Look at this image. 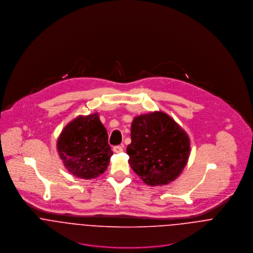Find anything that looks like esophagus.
Instances as JSON below:
<instances>
[{
	"label": "esophagus",
	"mask_w": 253,
	"mask_h": 253,
	"mask_svg": "<svg viewBox=\"0 0 253 253\" xmlns=\"http://www.w3.org/2000/svg\"><path fill=\"white\" fill-rule=\"evenodd\" d=\"M113 151H114L115 153H121V152H123V146H120V145L114 146V147H113Z\"/></svg>",
	"instance_id": "obj_1"
}]
</instances>
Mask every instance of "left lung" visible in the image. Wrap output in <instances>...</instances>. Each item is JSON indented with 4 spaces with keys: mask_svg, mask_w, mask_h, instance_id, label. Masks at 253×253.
I'll return each mask as SVG.
<instances>
[{
    "mask_svg": "<svg viewBox=\"0 0 253 253\" xmlns=\"http://www.w3.org/2000/svg\"><path fill=\"white\" fill-rule=\"evenodd\" d=\"M128 164L146 184L165 185L185 168L190 140L186 132L163 112L140 115L131 124Z\"/></svg>",
    "mask_w": 253,
    "mask_h": 253,
    "instance_id": "1",
    "label": "left lung"
}]
</instances>
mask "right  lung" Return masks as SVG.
Segmentation results:
<instances>
[{
  "instance_id": "add662e5",
  "label": "right lung",
  "mask_w": 253,
  "mask_h": 253,
  "mask_svg": "<svg viewBox=\"0 0 253 253\" xmlns=\"http://www.w3.org/2000/svg\"><path fill=\"white\" fill-rule=\"evenodd\" d=\"M57 150L68 171L84 179L102 174L113 155L107 130L97 113L79 116L69 123L57 140Z\"/></svg>"
}]
</instances>
